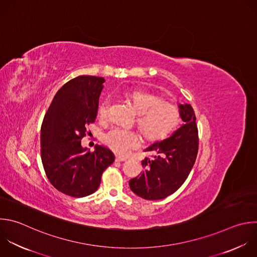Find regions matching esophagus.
Instances as JSON below:
<instances>
[{"label": "esophagus", "mask_w": 257, "mask_h": 257, "mask_svg": "<svg viewBox=\"0 0 257 257\" xmlns=\"http://www.w3.org/2000/svg\"><path fill=\"white\" fill-rule=\"evenodd\" d=\"M127 158L121 155H116V161H125Z\"/></svg>", "instance_id": "1"}]
</instances>
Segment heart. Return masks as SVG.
<instances>
[{"instance_id":"1","label":"heart","mask_w":257,"mask_h":257,"mask_svg":"<svg viewBox=\"0 0 257 257\" xmlns=\"http://www.w3.org/2000/svg\"><path fill=\"white\" fill-rule=\"evenodd\" d=\"M128 98L138 112L137 125L145 138L155 140L172 131L180 122V112L172 104L161 102L152 94L142 91H131ZM112 99L106 97L98 107V114L102 120L110 118ZM103 142L113 151L121 154L129 152L140 145L141 137L135 130L121 126L112 127L103 135Z\"/></svg>"}]
</instances>
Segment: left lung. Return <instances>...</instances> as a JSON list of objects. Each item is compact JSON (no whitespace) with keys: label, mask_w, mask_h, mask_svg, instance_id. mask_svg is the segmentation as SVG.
<instances>
[{"label":"left lung","mask_w":257,"mask_h":257,"mask_svg":"<svg viewBox=\"0 0 257 257\" xmlns=\"http://www.w3.org/2000/svg\"><path fill=\"white\" fill-rule=\"evenodd\" d=\"M181 127L168 138L157 141L144 151L156 153L142 161L143 172L129 181L131 191L145 200H161L178 191L195 164L199 136L196 115L190 104H180Z\"/></svg>","instance_id":"1"}]
</instances>
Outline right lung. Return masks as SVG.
Wrapping results in <instances>:
<instances>
[{
	"mask_svg": "<svg viewBox=\"0 0 257 257\" xmlns=\"http://www.w3.org/2000/svg\"><path fill=\"white\" fill-rule=\"evenodd\" d=\"M105 79L79 75L54 96L41 125V159L50 184L62 194L82 198L95 193L115 156L102 145L91 152L80 140L98 114Z\"/></svg>",
	"mask_w": 257,
	"mask_h": 257,
	"instance_id": "1",
	"label": "right lung"
}]
</instances>
